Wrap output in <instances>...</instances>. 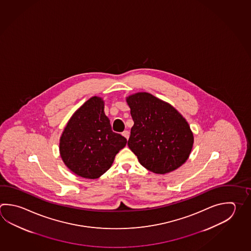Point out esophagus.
Masks as SVG:
<instances>
[{
	"instance_id": "esophagus-1",
	"label": "esophagus",
	"mask_w": 251,
	"mask_h": 251,
	"mask_svg": "<svg viewBox=\"0 0 251 251\" xmlns=\"http://www.w3.org/2000/svg\"><path fill=\"white\" fill-rule=\"evenodd\" d=\"M123 136L124 137H126V139L128 140V137H129V132H128V130H124L123 132Z\"/></svg>"
}]
</instances>
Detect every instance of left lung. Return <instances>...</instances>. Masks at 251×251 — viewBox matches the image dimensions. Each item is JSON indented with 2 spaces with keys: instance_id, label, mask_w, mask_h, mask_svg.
Segmentation results:
<instances>
[{
  "instance_id": "8db88e82",
  "label": "left lung",
  "mask_w": 251,
  "mask_h": 251,
  "mask_svg": "<svg viewBox=\"0 0 251 251\" xmlns=\"http://www.w3.org/2000/svg\"><path fill=\"white\" fill-rule=\"evenodd\" d=\"M126 101L134 121L128 146L140 164L156 174L183 165L194 145L186 120L171 104L150 93L137 92Z\"/></svg>"
}]
</instances>
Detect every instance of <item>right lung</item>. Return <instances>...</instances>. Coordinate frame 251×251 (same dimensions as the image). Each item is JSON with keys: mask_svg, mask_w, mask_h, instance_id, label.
<instances>
[{"mask_svg": "<svg viewBox=\"0 0 251 251\" xmlns=\"http://www.w3.org/2000/svg\"><path fill=\"white\" fill-rule=\"evenodd\" d=\"M104 100L92 97L76 110L62 133L60 156L79 176L96 179L108 171L127 139L112 130Z\"/></svg>", "mask_w": 251, "mask_h": 251, "instance_id": "add662e5", "label": "right lung"}]
</instances>
